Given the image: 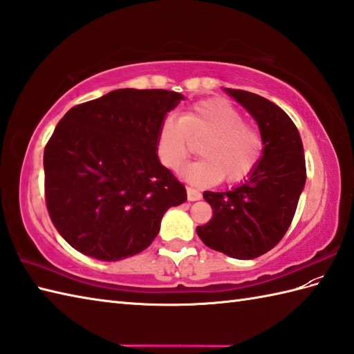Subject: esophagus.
<instances>
[{
  "label": "esophagus",
  "mask_w": 354,
  "mask_h": 354,
  "mask_svg": "<svg viewBox=\"0 0 354 354\" xmlns=\"http://www.w3.org/2000/svg\"><path fill=\"white\" fill-rule=\"evenodd\" d=\"M202 198V193L193 187H187V199L189 201H199Z\"/></svg>",
  "instance_id": "1"
}]
</instances>
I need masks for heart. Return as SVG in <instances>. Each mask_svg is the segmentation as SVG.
I'll return each instance as SVG.
<instances>
[{
    "mask_svg": "<svg viewBox=\"0 0 354 354\" xmlns=\"http://www.w3.org/2000/svg\"><path fill=\"white\" fill-rule=\"evenodd\" d=\"M234 104L223 99H207L185 109L181 117L165 115L158 127L155 149L158 160L169 170H178L192 152L193 142L204 138V156L184 170L196 184L242 181L257 167L265 140Z\"/></svg>",
    "mask_w": 354,
    "mask_h": 354,
    "instance_id": "obj_1",
    "label": "heart"
}]
</instances>
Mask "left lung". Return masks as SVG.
<instances>
[{
	"label": "left lung",
	"instance_id": "1",
	"mask_svg": "<svg viewBox=\"0 0 354 354\" xmlns=\"http://www.w3.org/2000/svg\"><path fill=\"white\" fill-rule=\"evenodd\" d=\"M225 91L257 120L265 149L243 184L204 193L213 217L196 232L212 250L251 260L272 250L290 227L306 184L304 149L295 123L280 106L243 89Z\"/></svg>",
	"mask_w": 354,
	"mask_h": 354
}]
</instances>
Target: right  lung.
Returning <instances> with one entry per match:
<instances>
[{"mask_svg": "<svg viewBox=\"0 0 354 354\" xmlns=\"http://www.w3.org/2000/svg\"><path fill=\"white\" fill-rule=\"evenodd\" d=\"M181 99L165 89H115L57 123L44 150L45 204L74 250L103 261L132 257L187 199L155 149L158 127Z\"/></svg>", "mask_w": 354, "mask_h": 354, "instance_id": "obj_1", "label": "right lung"}]
</instances>
